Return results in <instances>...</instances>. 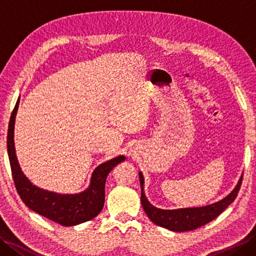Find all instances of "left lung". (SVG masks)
I'll list each match as a JSON object with an SVG mask.
<instances>
[{
	"mask_svg": "<svg viewBox=\"0 0 256 256\" xmlns=\"http://www.w3.org/2000/svg\"><path fill=\"white\" fill-rule=\"evenodd\" d=\"M140 184L142 192H140V202L148 218L154 222L155 224L166 228V229L174 232H184L192 231L197 228L202 226L210 221L216 219L222 211L231 204L236 198L238 190H240L242 178L238 180L236 188L226 196V198L209 206H197V208H184V209H174V210H164L156 208L146 198L144 194V177L142 172H138Z\"/></svg>",
	"mask_w": 256,
	"mask_h": 256,
	"instance_id": "8db88e82",
	"label": "left lung"
}]
</instances>
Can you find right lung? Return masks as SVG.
I'll use <instances>...</instances> for the list:
<instances>
[{
    "label": "right lung",
    "mask_w": 256,
    "mask_h": 256,
    "mask_svg": "<svg viewBox=\"0 0 256 256\" xmlns=\"http://www.w3.org/2000/svg\"><path fill=\"white\" fill-rule=\"evenodd\" d=\"M18 104L20 98L8 123V153L14 184L20 199L30 210L64 226H77L94 219L104 204V188L108 172L125 157L118 156L98 166L92 172L89 188L80 194H62L38 188L22 172L15 154L14 124Z\"/></svg>",
    "instance_id": "right-lung-1"
}]
</instances>
